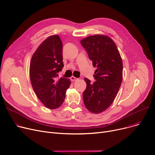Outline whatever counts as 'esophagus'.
<instances>
[{"label": "esophagus", "instance_id": "esophagus-1", "mask_svg": "<svg viewBox=\"0 0 155 155\" xmlns=\"http://www.w3.org/2000/svg\"><path fill=\"white\" fill-rule=\"evenodd\" d=\"M70 79H71V81H73V82H74V81H77V80H78V78H76V77H73V76L71 77H70Z\"/></svg>", "mask_w": 155, "mask_h": 155}]
</instances>
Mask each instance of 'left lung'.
Masks as SVG:
<instances>
[{"mask_svg":"<svg viewBox=\"0 0 155 155\" xmlns=\"http://www.w3.org/2000/svg\"><path fill=\"white\" fill-rule=\"evenodd\" d=\"M88 58L96 68L91 82L84 80L87 87L83 92L86 108L98 114L106 110L115 99L123 80V61L114 42L108 36H91L81 40Z\"/></svg>","mask_w":155,"mask_h":155,"instance_id":"8db88e82","label":"left lung"}]
</instances>
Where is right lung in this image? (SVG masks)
<instances>
[{"label":"right lung","instance_id":"obj_1","mask_svg":"<svg viewBox=\"0 0 155 155\" xmlns=\"http://www.w3.org/2000/svg\"><path fill=\"white\" fill-rule=\"evenodd\" d=\"M63 43L58 35L48 37L39 45L32 56L29 75L31 85L39 101L50 109L63 103L70 87L68 79L57 80L58 73L64 67Z\"/></svg>","mask_w":155,"mask_h":155}]
</instances>
